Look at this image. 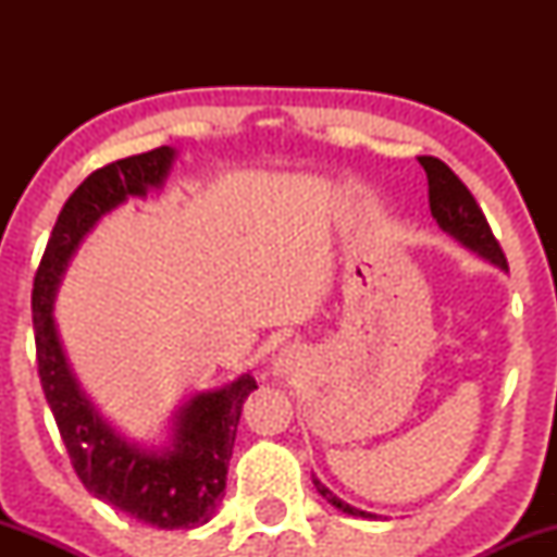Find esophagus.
Here are the masks:
<instances>
[{
  "label": "esophagus",
  "mask_w": 557,
  "mask_h": 557,
  "mask_svg": "<svg viewBox=\"0 0 557 557\" xmlns=\"http://www.w3.org/2000/svg\"><path fill=\"white\" fill-rule=\"evenodd\" d=\"M298 367H300L298 350L296 348H283V350H280L277 359H274L272 369H274V374H277V376H287V374L296 372Z\"/></svg>",
  "instance_id": "34e87169"
}]
</instances>
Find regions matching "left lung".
Returning <instances> with one entry per match:
<instances>
[{
	"label": "left lung",
	"instance_id": "8db88e82",
	"mask_svg": "<svg viewBox=\"0 0 557 557\" xmlns=\"http://www.w3.org/2000/svg\"><path fill=\"white\" fill-rule=\"evenodd\" d=\"M419 164L426 172V183H430V209L434 220H437V225L443 227L447 235H453L458 243H463L466 248L476 251L479 257L492 261V264H497L500 270H508V261H505L500 243L492 235L487 216H484L482 207H479L476 198L471 196V190L466 188L461 177L437 157H419ZM314 487L324 500L335 505V508H341L343 513L361 516V519H374L367 510L354 508V505H348L337 495H332L317 476Z\"/></svg>",
	"mask_w": 557,
	"mask_h": 557
}]
</instances>
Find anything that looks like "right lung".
<instances>
[{
  "label": "right lung",
  "instance_id": "1",
  "mask_svg": "<svg viewBox=\"0 0 557 557\" xmlns=\"http://www.w3.org/2000/svg\"><path fill=\"white\" fill-rule=\"evenodd\" d=\"M172 159L175 151L170 146L117 159L91 172L73 190L36 270L30 309L38 376L83 487L149 527L194 529L212 519L220 505L243 400L257 389V380L243 374L225 387L194 395L175 413L168 450H144L101 421L91 400L81 393L52 317L57 285L83 235L127 196H146L149 188H159Z\"/></svg>",
  "mask_w": 557,
  "mask_h": 557
}]
</instances>
